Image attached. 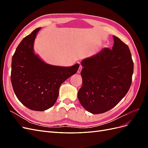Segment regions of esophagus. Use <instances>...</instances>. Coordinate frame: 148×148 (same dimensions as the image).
Returning <instances> with one entry per match:
<instances>
[{"label":"esophagus","mask_w":148,"mask_h":148,"mask_svg":"<svg viewBox=\"0 0 148 148\" xmlns=\"http://www.w3.org/2000/svg\"><path fill=\"white\" fill-rule=\"evenodd\" d=\"M82 66H80L79 67V69H78V73H81V71H82Z\"/></svg>","instance_id":"34e87169"}]
</instances>
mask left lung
<instances>
[{"mask_svg":"<svg viewBox=\"0 0 148 148\" xmlns=\"http://www.w3.org/2000/svg\"><path fill=\"white\" fill-rule=\"evenodd\" d=\"M112 49L104 48L81 62L83 85L78 92L82 106L93 114L112 109L128 92L133 62L128 46L113 36Z\"/></svg>","mask_w":148,"mask_h":148,"instance_id":"left-lung-1","label":"left lung"}]
</instances>
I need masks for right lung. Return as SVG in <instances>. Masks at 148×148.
Returning <instances> with one entry per match:
<instances>
[{"mask_svg": "<svg viewBox=\"0 0 148 148\" xmlns=\"http://www.w3.org/2000/svg\"><path fill=\"white\" fill-rule=\"evenodd\" d=\"M40 29H34L22 40L12 60L13 91L22 104L35 111L46 110L54 105L60 85L79 66L78 64L71 66L50 65L36 54L34 43Z\"/></svg>", "mask_w": 148, "mask_h": 148, "instance_id": "right-lung-1", "label": "right lung"}]
</instances>
